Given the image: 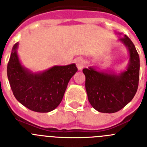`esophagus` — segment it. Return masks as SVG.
<instances>
[{
	"instance_id": "obj_1",
	"label": "esophagus",
	"mask_w": 147,
	"mask_h": 147,
	"mask_svg": "<svg viewBox=\"0 0 147 147\" xmlns=\"http://www.w3.org/2000/svg\"><path fill=\"white\" fill-rule=\"evenodd\" d=\"M76 65V67L79 70H82V68L85 66V60L81 57H78L75 61Z\"/></svg>"
}]
</instances>
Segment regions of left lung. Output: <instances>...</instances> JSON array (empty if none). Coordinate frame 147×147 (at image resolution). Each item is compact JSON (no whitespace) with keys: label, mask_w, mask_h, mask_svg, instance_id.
<instances>
[{"label":"left lung","mask_w":147,"mask_h":147,"mask_svg":"<svg viewBox=\"0 0 147 147\" xmlns=\"http://www.w3.org/2000/svg\"><path fill=\"white\" fill-rule=\"evenodd\" d=\"M120 40L129 51V64L120 75L96 71L93 67L82 70L88 101L101 113H113L124 107L135 96L139 82L140 59L132 40L124 35Z\"/></svg>","instance_id":"1"}]
</instances>
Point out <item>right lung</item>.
<instances>
[{
	"label": "right lung",
	"mask_w": 147,
	"mask_h": 147,
	"mask_svg": "<svg viewBox=\"0 0 147 147\" xmlns=\"http://www.w3.org/2000/svg\"><path fill=\"white\" fill-rule=\"evenodd\" d=\"M13 46L7 65V76L18 102L32 111L48 113L62 102L67 83L77 71L75 64L54 66L40 74H32L20 64Z\"/></svg>",
	"instance_id": "right-lung-1"
}]
</instances>
